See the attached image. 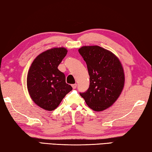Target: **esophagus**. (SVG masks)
Returning a JSON list of instances; mask_svg holds the SVG:
<instances>
[{
  "label": "esophagus",
  "mask_w": 152,
  "mask_h": 152,
  "mask_svg": "<svg viewBox=\"0 0 152 152\" xmlns=\"http://www.w3.org/2000/svg\"><path fill=\"white\" fill-rule=\"evenodd\" d=\"M72 87H73V89H76L77 84H73V85H72Z\"/></svg>",
  "instance_id": "esophagus-1"
}]
</instances>
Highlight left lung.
Returning a JSON list of instances; mask_svg holds the SVG:
<instances>
[{"mask_svg":"<svg viewBox=\"0 0 152 152\" xmlns=\"http://www.w3.org/2000/svg\"><path fill=\"white\" fill-rule=\"evenodd\" d=\"M79 52L86 62L90 77L89 89L80 95L91 110L104 111L116 102L123 91V66L115 54L97 45L83 46Z\"/></svg>","mask_w":152,"mask_h":152,"instance_id":"8db88e82","label":"left lung"}]
</instances>
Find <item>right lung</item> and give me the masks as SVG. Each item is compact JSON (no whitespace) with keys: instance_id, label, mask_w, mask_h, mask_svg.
Segmentation results:
<instances>
[{"instance_id":"1","label":"right lung","mask_w":152,"mask_h":152,"mask_svg":"<svg viewBox=\"0 0 152 152\" xmlns=\"http://www.w3.org/2000/svg\"><path fill=\"white\" fill-rule=\"evenodd\" d=\"M67 53L65 47H55L41 53L28 69L26 85L33 102L47 111L55 110L73 88L58 66Z\"/></svg>"}]
</instances>
